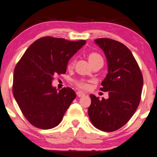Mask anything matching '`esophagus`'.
<instances>
[{
    "label": "esophagus",
    "mask_w": 157,
    "mask_h": 157,
    "mask_svg": "<svg viewBox=\"0 0 157 157\" xmlns=\"http://www.w3.org/2000/svg\"><path fill=\"white\" fill-rule=\"evenodd\" d=\"M77 97H84V96L86 95V94H85L83 92L77 91Z\"/></svg>",
    "instance_id": "34e87169"
}]
</instances>
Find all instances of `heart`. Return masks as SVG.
<instances>
[{
  "mask_svg": "<svg viewBox=\"0 0 157 157\" xmlns=\"http://www.w3.org/2000/svg\"><path fill=\"white\" fill-rule=\"evenodd\" d=\"M88 59L90 63V62H93L94 60L97 59H102V58H101V56H100L99 54L97 53V52H90V53L88 56ZM74 63H75L74 60H71V61L69 62V64H68V68L70 69V68L73 66ZM77 86L80 88H81V89H83V90H87L88 88H89V84L85 82H77Z\"/></svg>",
  "mask_w": 157,
  "mask_h": 157,
  "instance_id": "1",
  "label": "heart"
}]
</instances>
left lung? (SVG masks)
Masks as SVG:
<instances>
[{
    "label": "left lung",
    "mask_w": 157,
    "mask_h": 157,
    "mask_svg": "<svg viewBox=\"0 0 157 157\" xmlns=\"http://www.w3.org/2000/svg\"><path fill=\"white\" fill-rule=\"evenodd\" d=\"M96 44L105 52L108 73L101 85L109 98L100 100L90 94L88 113L90 122L98 129L113 132L129 121L141 99L143 78L129 49L119 41L101 38Z\"/></svg>",
    "instance_id": "obj_1"
}]
</instances>
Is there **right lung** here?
<instances>
[{
	"label": "right lung",
	"mask_w": 157,
	"mask_h": 157,
	"mask_svg": "<svg viewBox=\"0 0 157 157\" xmlns=\"http://www.w3.org/2000/svg\"><path fill=\"white\" fill-rule=\"evenodd\" d=\"M45 36L30 45L16 65L12 91L25 118L41 129L56 127L76 98L71 88L52 86L56 75L65 74L69 59L86 44Z\"/></svg>",
	"instance_id": "1"
}]
</instances>
